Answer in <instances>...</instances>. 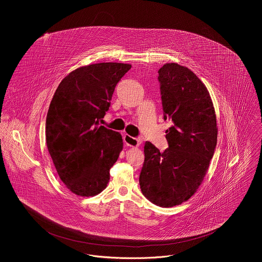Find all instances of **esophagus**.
Returning <instances> with one entry per match:
<instances>
[{"instance_id":"obj_1","label":"esophagus","mask_w":262,"mask_h":262,"mask_svg":"<svg viewBox=\"0 0 262 262\" xmlns=\"http://www.w3.org/2000/svg\"><path fill=\"white\" fill-rule=\"evenodd\" d=\"M124 142L128 145V146H132V147H137L140 145L141 143V140L138 139V138H135V137H132L128 134H126L124 136Z\"/></svg>"}]
</instances>
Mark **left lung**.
<instances>
[{
	"mask_svg": "<svg viewBox=\"0 0 262 262\" xmlns=\"http://www.w3.org/2000/svg\"><path fill=\"white\" fill-rule=\"evenodd\" d=\"M168 148L145 142L139 184L144 196L159 207L187 201L202 184L217 145L216 114L209 92L187 68L166 63L158 71Z\"/></svg>",
	"mask_w": 262,
	"mask_h": 262,
	"instance_id": "8db88e82",
	"label": "left lung"
}]
</instances>
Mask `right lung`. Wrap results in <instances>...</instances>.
I'll use <instances>...</instances> for the list:
<instances>
[{
    "label": "right lung",
    "mask_w": 262,
    "mask_h": 262,
    "mask_svg": "<svg viewBox=\"0 0 262 262\" xmlns=\"http://www.w3.org/2000/svg\"><path fill=\"white\" fill-rule=\"evenodd\" d=\"M130 64L82 67L66 76L50 103L46 144L56 171L70 190L91 196L104 190L123 148L120 133L101 126L117 83Z\"/></svg>",
    "instance_id": "right-lung-1"
}]
</instances>
